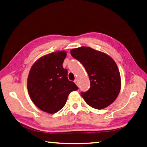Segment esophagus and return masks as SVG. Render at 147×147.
I'll use <instances>...</instances> for the list:
<instances>
[{"label":"esophagus","instance_id":"esophagus-1","mask_svg":"<svg viewBox=\"0 0 147 147\" xmlns=\"http://www.w3.org/2000/svg\"><path fill=\"white\" fill-rule=\"evenodd\" d=\"M74 83H75L76 85H78V80L75 79V80H74Z\"/></svg>","mask_w":147,"mask_h":147}]
</instances>
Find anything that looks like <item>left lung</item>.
I'll list each match as a JSON object with an SVG mask.
<instances>
[{
  "mask_svg": "<svg viewBox=\"0 0 147 147\" xmlns=\"http://www.w3.org/2000/svg\"><path fill=\"white\" fill-rule=\"evenodd\" d=\"M71 54L84 65L89 76V89L81 92L85 102L96 109L110 105L118 96L121 88L120 74L113 58L89 47L73 49Z\"/></svg>",
  "mask_w": 147,
  "mask_h": 147,
  "instance_id": "obj_1",
  "label": "left lung"
}]
</instances>
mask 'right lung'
<instances>
[{"instance_id":"add662e5","label":"right lung","mask_w":147,"mask_h":147,"mask_svg":"<svg viewBox=\"0 0 147 147\" xmlns=\"http://www.w3.org/2000/svg\"><path fill=\"white\" fill-rule=\"evenodd\" d=\"M65 51L44 56L31 67L28 78V90L32 101L47 113L59 111L65 105L69 94L78 87L67 78L63 67Z\"/></svg>"}]
</instances>
